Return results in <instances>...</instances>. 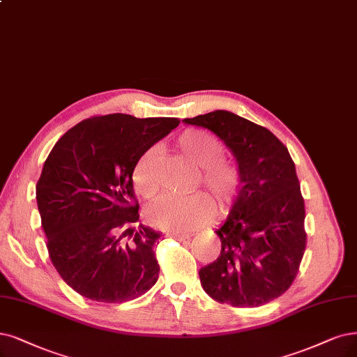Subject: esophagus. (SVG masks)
<instances>
[{
	"instance_id": "esophagus-1",
	"label": "esophagus",
	"mask_w": 357,
	"mask_h": 357,
	"mask_svg": "<svg viewBox=\"0 0 357 357\" xmlns=\"http://www.w3.org/2000/svg\"><path fill=\"white\" fill-rule=\"evenodd\" d=\"M167 236H170V238H175V240L182 241V240H188L190 236H191V234H188V232H170V234H167Z\"/></svg>"
}]
</instances>
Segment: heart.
<instances>
[{"instance_id":"1","label":"heart","mask_w":357,"mask_h":357,"mask_svg":"<svg viewBox=\"0 0 357 357\" xmlns=\"http://www.w3.org/2000/svg\"><path fill=\"white\" fill-rule=\"evenodd\" d=\"M179 153L192 165L200 166V181L213 194L219 208H225L238 187V169L228 160L218 158L222 147L207 132L188 129L178 137ZM155 150L150 149L139 158L132 172L137 191L144 197H153L157 191ZM213 212L212 202L202 192L185 195H165L147 207V218L155 228L188 231L199 227Z\"/></svg>"}]
</instances>
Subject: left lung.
Segmentation results:
<instances>
[{"mask_svg": "<svg viewBox=\"0 0 357 357\" xmlns=\"http://www.w3.org/2000/svg\"><path fill=\"white\" fill-rule=\"evenodd\" d=\"M227 145L238 169V192L215 232L219 257L200 269L204 291L234 307H259L293 284L306 248L305 200L285 145L266 128L228 110L183 119Z\"/></svg>", "mask_w": 357, "mask_h": 357, "instance_id": "1", "label": "left lung"}]
</instances>
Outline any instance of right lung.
I'll return each mask as SVG.
<instances>
[{
  "label": "right lung",
  "mask_w": 357,
  "mask_h": 357,
  "mask_svg": "<svg viewBox=\"0 0 357 357\" xmlns=\"http://www.w3.org/2000/svg\"><path fill=\"white\" fill-rule=\"evenodd\" d=\"M179 125L175 117L114 113L77 123L56 142L36 183L52 265L81 296L134 300L158 280L160 232L139 225L132 172L151 145ZM130 235L129 241L123 236Z\"/></svg>",
  "instance_id": "right-lung-1"
}]
</instances>
